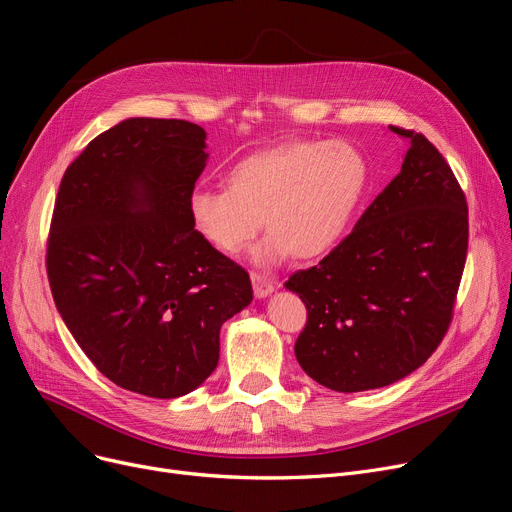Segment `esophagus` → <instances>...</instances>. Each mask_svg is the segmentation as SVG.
I'll use <instances>...</instances> for the list:
<instances>
[{
  "label": "esophagus",
  "mask_w": 512,
  "mask_h": 512,
  "mask_svg": "<svg viewBox=\"0 0 512 512\" xmlns=\"http://www.w3.org/2000/svg\"><path fill=\"white\" fill-rule=\"evenodd\" d=\"M251 282H253V293L257 299H265L274 293V282L261 274H251Z\"/></svg>",
  "instance_id": "1"
}]
</instances>
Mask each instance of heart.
Wrapping results in <instances>:
<instances>
[{
	"label": "heart",
	"instance_id": "obj_1",
	"mask_svg": "<svg viewBox=\"0 0 512 512\" xmlns=\"http://www.w3.org/2000/svg\"><path fill=\"white\" fill-rule=\"evenodd\" d=\"M226 190L194 188L188 217L207 247L236 255L261 228L251 259H316L345 236L368 186V161L349 142L286 140L259 148L226 171Z\"/></svg>",
	"mask_w": 512,
	"mask_h": 512
}]
</instances>
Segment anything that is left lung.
<instances>
[{
	"label": "left lung",
	"mask_w": 512,
	"mask_h": 512,
	"mask_svg": "<svg viewBox=\"0 0 512 512\" xmlns=\"http://www.w3.org/2000/svg\"><path fill=\"white\" fill-rule=\"evenodd\" d=\"M402 169L318 265L288 278L307 324L295 343L301 368L341 393L387 387L437 349L469 244V211L439 150L408 129Z\"/></svg>",
	"instance_id": "left-lung-1"
}]
</instances>
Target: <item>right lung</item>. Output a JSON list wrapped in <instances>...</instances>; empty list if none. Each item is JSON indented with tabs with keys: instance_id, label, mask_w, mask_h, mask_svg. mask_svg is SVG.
<instances>
[{
	"instance_id": "1",
	"label": "right lung",
	"mask_w": 512,
	"mask_h": 512,
	"mask_svg": "<svg viewBox=\"0 0 512 512\" xmlns=\"http://www.w3.org/2000/svg\"><path fill=\"white\" fill-rule=\"evenodd\" d=\"M207 131L131 117L64 171L48 278L77 345L115 385L159 399L201 387L219 362V328L253 301L249 274L190 224Z\"/></svg>"
}]
</instances>
